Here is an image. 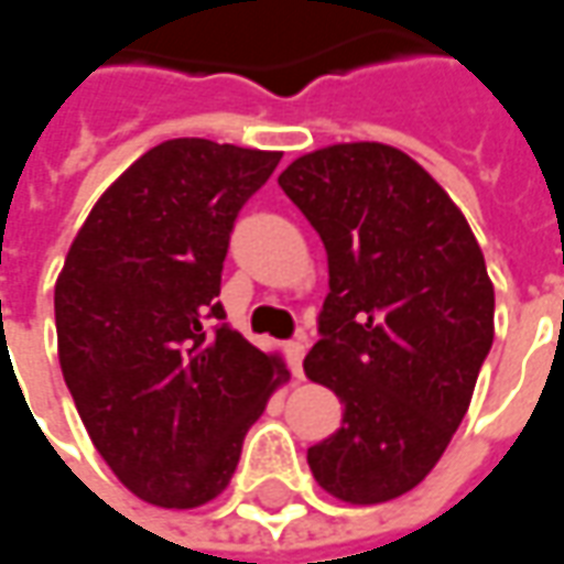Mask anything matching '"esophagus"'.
<instances>
[{"label": "esophagus", "mask_w": 564, "mask_h": 564, "mask_svg": "<svg viewBox=\"0 0 564 564\" xmlns=\"http://www.w3.org/2000/svg\"><path fill=\"white\" fill-rule=\"evenodd\" d=\"M305 349H308V343L305 340L286 343V361H290V371H293V378H300V380H302V359H305Z\"/></svg>", "instance_id": "34e87169"}]
</instances>
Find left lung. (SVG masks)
Listing matches in <instances>:
<instances>
[{"instance_id":"left-lung-1","label":"left lung","mask_w":564,"mask_h":564,"mask_svg":"<svg viewBox=\"0 0 564 564\" xmlns=\"http://www.w3.org/2000/svg\"><path fill=\"white\" fill-rule=\"evenodd\" d=\"M278 184L330 274L305 375L340 397L343 424L308 468L343 502L397 499L449 446L494 346L484 252L446 189L383 143L315 149Z\"/></svg>"}]
</instances>
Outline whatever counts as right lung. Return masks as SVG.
<instances>
[{
	"label": "right lung",
	"instance_id": "add662e5",
	"mask_svg": "<svg viewBox=\"0 0 564 564\" xmlns=\"http://www.w3.org/2000/svg\"><path fill=\"white\" fill-rule=\"evenodd\" d=\"M278 162L196 137L149 149L93 205L55 283L58 361L80 421L152 506L221 494L286 380L218 302L234 221Z\"/></svg>",
	"mask_w": 564,
	"mask_h": 564
}]
</instances>
